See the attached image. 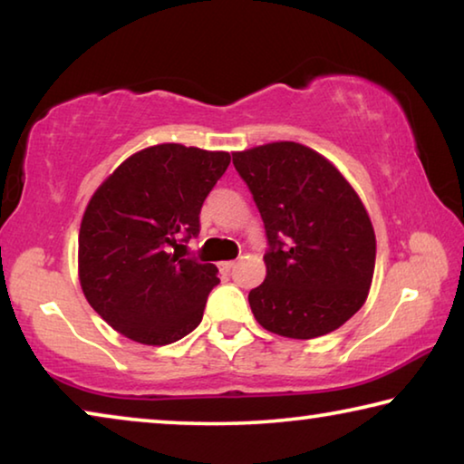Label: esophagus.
Returning a JSON list of instances; mask_svg holds the SVG:
<instances>
[{
    "label": "esophagus",
    "instance_id": "1",
    "mask_svg": "<svg viewBox=\"0 0 464 464\" xmlns=\"http://www.w3.org/2000/svg\"><path fill=\"white\" fill-rule=\"evenodd\" d=\"M218 266H221V270H223V272H231V270L235 268V262H233V260H229V262H221Z\"/></svg>",
    "mask_w": 464,
    "mask_h": 464
}]
</instances>
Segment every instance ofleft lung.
Here are the masks:
<instances>
[{"label": "left lung", "instance_id": "obj_1", "mask_svg": "<svg viewBox=\"0 0 464 464\" xmlns=\"http://www.w3.org/2000/svg\"><path fill=\"white\" fill-rule=\"evenodd\" d=\"M270 249L249 307L268 332L311 340L342 327L372 285L376 237L358 192L307 145L276 140L233 153Z\"/></svg>", "mask_w": 464, "mask_h": 464}]
</instances>
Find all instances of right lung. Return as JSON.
Masks as SVG:
<instances>
[{"label": "right lung", "mask_w": 464, "mask_h": 464, "mask_svg": "<svg viewBox=\"0 0 464 464\" xmlns=\"http://www.w3.org/2000/svg\"><path fill=\"white\" fill-rule=\"evenodd\" d=\"M229 163L227 151L153 145L92 194L80 227V285L92 309L129 340L166 345L202 321L218 270L176 247L182 235H198L202 202Z\"/></svg>", "instance_id": "add662e5"}]
</instances>
